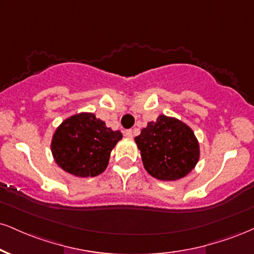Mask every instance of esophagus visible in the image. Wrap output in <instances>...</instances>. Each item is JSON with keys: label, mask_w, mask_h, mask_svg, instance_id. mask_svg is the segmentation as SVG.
I'll use <instances>...</instances> for the list:
<instances>
[{"label": "esophagus", "mask_w": 254, "mask_h": 254, "mask_svg": "<svg viewBox=\"0 0 254 254\" xmlns=\"http://www.w3.org/2000/svg\"><path fill=\"white\" fill-rule=\"evenodd\" d=\"M124 135L127 137V138H132V136H133V132H132V130H127L124 132Z\"/></svg>", "instance_id": "obj_1"}]
</instances>
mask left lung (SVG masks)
I'll use <instances>...</instances> for the list:
<instances>
[{
    "instance_id": "left-lung-1",
    "label": "left lung",
    "mask_w": 254,
    "mask_h": 254,
    "mask_svg": "<svg viewBox=\"0 0 254 254\" xmlns=\"http://www.w3.org/2000/svg\"><path fill=\"white\" fill-rule=\"evenodd\" d=\"M145 170L162 181L185 177L196 166L200 149L193 130L179 119L158 116L135 137Z\"/></svg>"
}]
</instances>
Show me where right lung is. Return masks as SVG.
<instances>
[{
    "label": "right lung",
    "instance_id": "obj_1",
    "mask_svg": "<svg viewBox=\"0 0 254 254\" xmlns=\"http://www.w3.org/2000/svg\"><path fill=\"white\" fill-rule=\"evenodd\" d=\"M121 131L106 127L93 114H79L64 121L52 139V154L58 166L80 177L102 174L111 150L122 139Z\"/></svg>",
    "mask_w": 254,
    "mask_h": 254
}]
</instances>
